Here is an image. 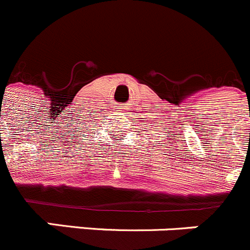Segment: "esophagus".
Listing matches in <instances>:
<instances>
[{"mask_svg":"<svg viewBox=\"0 0 250 250\" xmlns=\"http://www.w3.org/2000/svg\"><path fill=\"white\" fill-rule=\"evenodd\" d=\"M117 111L118 112L125 111V104H121V106H117Z\"/></svg>","mask_w":250,"mask_h":250,"instance_id":"34e87169","label":"esophagus"}]
</instances>
